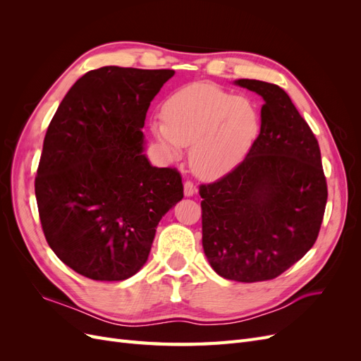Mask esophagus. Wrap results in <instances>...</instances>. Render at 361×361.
Returning <instances> with one entry per match:
<instances>
[{
  "label": "esophagus",
  "mask_w": 361,
  "mask_h": 361,
  "mask_svg": "<svg viewBox=\"0 0 361 361\" xmlns=\"http://www.w3.org/2000/svg\"><path fill=\"white\" fill-rule=\"evenodd\" d=\"M183 194H185V197H191V195L195 194V187L192 185V182L187 180L183 183Z\"/></svg>",
  "instance_id": "obj_1"
}]
</instances>
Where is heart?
<instances>
[{
	"instance_id": "obj_1",
	"label": "heart",
	"mask_w": 361,
	"mask_h": 361,
	"mask_svg": "<svg viewBox=\"0 0 361 361\" xmlns=\"http://www.w3.org/2000/svg\"><path fill=\"white\" fill-rule=\"evenodd\" d=\"M152 130L171 159L190 146V164L204 179H216L241 164L260 130L257 105L220 87L195 82L174 92L164 104V120Z\"/></svg>"
}]
</instances>
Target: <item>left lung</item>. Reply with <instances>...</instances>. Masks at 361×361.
Returning <instances> with one entry per match:
<instances>
[{
  "label": "left lung",
  "instance_id": "left-lung-1",
  "mask_svg": "<svg viewBox=\"0 0 361 361\" xmlns=\"http://www.w3.org/2000/svg\"><path fill=\"white\" fill-rule=\"evenodd\" d=\"M260 133L245 159L202 185V244L218 276L255 283L280 276L313 247L326 204L318 140L288 93L257 80Z\"/></svg>",
  "mask_w": 361,
  "mask_h": 361
}]
</instances>
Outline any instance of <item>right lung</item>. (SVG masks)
Listing matches in <instances>:
<instances>
[{
	"label": "right lung",
	"mask_w": 361,
	"mask_h": 361,
	"mask_svg": "<svg viewBox=\"0 0 361 361\" xmlns=\"http://www.w3.org/2000/svg\"><path fill=\"white\" fill-rule=\"evenodd\" d=\"M171 69L82 75L48 126L36 178L43 233L78 274L122 281L145 267L161 218L183 199L179 173L146 157L143 126Z\"/></svg>",
	"instance_id": "add662e5"
}]
</instances>
